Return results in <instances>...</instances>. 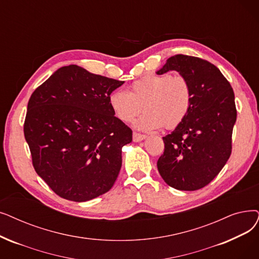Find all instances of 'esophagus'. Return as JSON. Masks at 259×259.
Wrapping results in <instances>:
<instances>
[{
	"label": "esophagus",
	"instance_id": "esophagus-1",
	"mask_svg": "<svg viewBox=\"0 0 259 259\" xmlns=\"http://www.w3.org/2000/svg\"><path fill=\"white\" fill-rule=\"evenodd\" d=\"M146 137L145 134H141V133H137V132H134L133 133V142H141V141H143V140H145Z\"/></svg>",
	"mask_w": 259,
	"mask_h": 259
}]
</instances>
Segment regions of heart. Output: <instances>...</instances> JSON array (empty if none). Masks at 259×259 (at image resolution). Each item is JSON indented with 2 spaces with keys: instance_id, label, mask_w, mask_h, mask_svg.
<instances>
[{
  "instance_id": "heart-1",
  "label": "heart",
  "mask_w": 259,
  "mask_h": 259,
  "mask_svg": "<svg viewBox=\"0 0 259 259\" xmlns=\"http://www.w3.org/2000/svg\"><path fill=\"white\" fill-rule=\"evenodd\" d=\"M192 102L193 90L186 77L156 73L133 81L128 93L114 91L109 96L112 112L123 122L133 121L144 109L136 126L145 131L177 127L186 117Z\"/></svg>"
}]
</instances>
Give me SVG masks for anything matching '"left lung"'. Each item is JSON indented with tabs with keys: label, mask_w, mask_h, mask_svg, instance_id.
<instances>
[{
	"label": "left lung",
	"mask_w": 259,
	"mask_h": 259,
	"mask_svg": "<svg viewBox=\"0 0 259 259\" xmlns=\"http://www.w3.org/2000/svg\"><path fill=\"white\" fill-rule=\"evenodd\" d=\"M169 71L187 78L193 102L183 121L163 138L165 149L157 170L169 186L197 190L213 180L231 155L237 117L235 95L218 67L206 60L176 55L156 74Z\"/></svg>",
	"instance_id": "left-lung-1"
}]
</instances>
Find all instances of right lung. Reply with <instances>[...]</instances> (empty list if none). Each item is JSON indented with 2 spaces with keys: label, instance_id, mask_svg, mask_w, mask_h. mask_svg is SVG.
I'll return each mask as SVG.
<instances>
[{
  "label": "right lung",
  "instance_id": "1",
  "mask_svg": "<svg viewBox=\"0 0 259 259\" xmlns=\"http://www.w3.org/2000/svg\"><path fill=\"white\" fill-rule=\"evenodd\" d=\"M123 81L71 64L31 94L24 122L36 172L59 197L75 202L106 194L121 167L132 130L114 116L109 96Z\"/></svg>",
  "mask_w": 259,
  "mask_h": 259
}]
</instances>
